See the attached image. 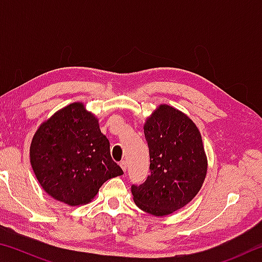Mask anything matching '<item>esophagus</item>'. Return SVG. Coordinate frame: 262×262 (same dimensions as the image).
Masks as SVG:
<instances>
[{
	"instance_id": "1",
	"label": "esophagus",
	"mask_w": 262,
	"mask_h": 262,
	"mask_svg": "<svg viewBox=\"0 0 262 262\" xmlns=\"http://www.w3.org/2000/svg\"><path fill=\"white\" fill-rule=\"evenodd\" d=\"M120 166H121L122 170L126 172V170H127V162L126 161H121L120 162Z\"/></svg>"
}]
</instances>
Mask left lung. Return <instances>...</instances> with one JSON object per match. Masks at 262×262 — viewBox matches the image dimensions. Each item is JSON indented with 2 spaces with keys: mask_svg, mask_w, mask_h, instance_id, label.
Here are the masks:
<instances>
[{
  "mask_svg": "<svg viewBox=\"0 0 262 262\" xmlns=\"http://www.w3.org/2000/svg\"><path fill=\"white\" fill-rule=\"evenodd\" d=\"M150 174L132 185L136 206L164 216L180 209L198 194L207 173V157L200 132L188 117L161 105L144 125Z\"/></svg>",
  "mask_w": 262,
  "mask_h": 262,
  "instance_id": "1",
  "label": "left lung"
}]
</instances>
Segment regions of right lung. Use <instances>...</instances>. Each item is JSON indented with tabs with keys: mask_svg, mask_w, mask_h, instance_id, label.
<instances>
[{
	"mask_svg": "<svg viewBox=\"0 0 262 262\" xmlns=\"http://www.w3.org/2000/svg\"><path fill=\"white\" fill-rule=\"evenodd\" d=\"M30 161L42 188L69 206L91 201L106 180L123 174L98 120L81 103L62 108L39 127Z\"/></svg>",
	"mask_w": 262,
	"mask_h": 262,
	"instance_id": "add662e5",
	"label": "right lung"
}]
</instances>
